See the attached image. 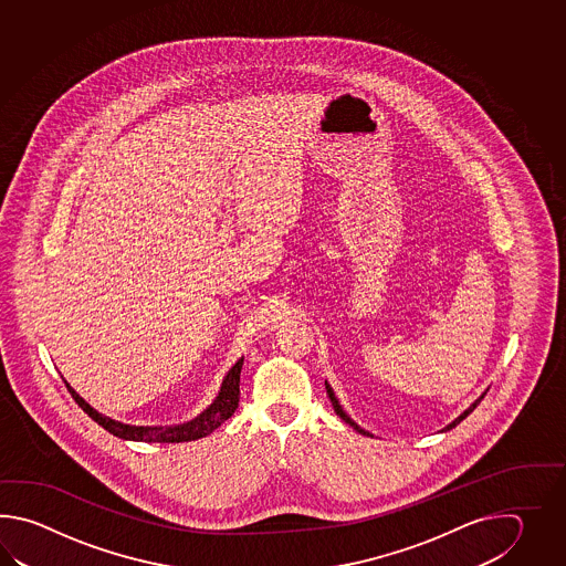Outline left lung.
<instances>
[{
  "label": "left lung",
  "mask_w": 566,
  "mask_h": 566,
  "mask_svg": "<svg viewBox=\"0 0 566 566\" xmlns=\"http://www.w3.org/2000/svg\"><path fill=\"white\" fill-rule=\"evenodd\" d=\"M325 390H327V397H329V400H332V407H334V410H336L337 415H339V417H342V421L348 422L349 427H354V429H356V431H358V433H360V434H370V433H368V431H364V429H361V427H358V424H356V422L352 421V419H349L348 415H346V412H344V409H342V405H339V402H337V398H336V395H334V390H332V386L327 385V382H325ZM481 398H483V395H481V397L478 398V400H475V402H473V405H471L470 409L463 410V412H461V415H459V417H458V419H455V421L449 422V424H447V427H446V429H443V431H449V429H453V427H458L459 422L463 421V419H465V417H468V415H470V412H473V409H475V407H478V405H480Z\"/></svg>",
  "instance_id": "obj_1"
}]
</instances>
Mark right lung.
I'll return each mask as SVG.
<instances>
[{
	"label": "right lung",
	"instance_id": "1",
	"mask_svg": "<svg viewBox=\"0 0 566 566\" xmlns=\"http://www.w3.org/2000/svg\"><path fill=\"white\" fill-rule=\"evenodd\" d=\"M242 361H244V358H241L230 368L229 374L222 380L218 397L214 398V402L205 412H200L192 421L184 422V424H174V427H135V424L113 421V419H108L105 415L96 412L86 402L85 398L78 397L76 390L71 388L66 380H64V385L69 388V392L73 395L76 405L85 410L93 421L98 422L105 431L119 437V439H125V441H145V443H184V441H196V439H202L206 434L212 433L222 422L234 415V410L239 407V398H241L239 382H241Z\"/></svg>",
	"mask_w": 566,
	"mask_h": 566
}]
</instances>
